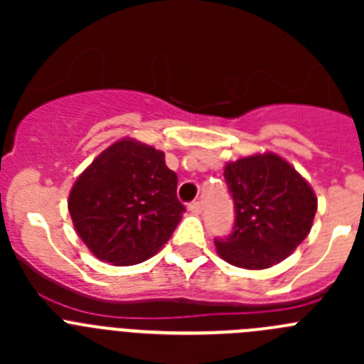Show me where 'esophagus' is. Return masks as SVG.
I'll use <instances>...</instances> for the list:
<instances>
[{"label": "esophagus", "mask_w": 364, "mask_h": 364, "mask_svg": "<svg viewBox=\"0 0 364 364\" xmlns=\"http://www.w3.org/2000/svg\"><path fill=\"white\" fill-rule=\"evenodd\" d=\"M188 210L191 211L193 215H200L202 213V204L198 200H195V202H191V204L188 205Z\"/></svg>", "instance_id": "esophagus-1"}]
</instances>
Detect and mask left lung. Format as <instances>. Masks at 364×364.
I'll list each match as a JSON object with an SVG mask.
<instances>
[{
    "label": "left lung",
    "mask_w": 364,
    "mask_h": 364,
    "mask_svg": "<svg viewBox=\"0 0 364 364\" xmlns=\"http://www.w3.org/2000/svg\"><path fill=\"white\" fill-rule=\"evenodd\" d=\"M235 204L233 231L215 239L230 264L264 269L294 253L311 230L317 198L290 164L273 153L253 154L224 169Z\"/></svg>",
    "instance_id": "left-lung-1"
}]
</instances>
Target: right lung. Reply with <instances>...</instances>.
<instances>
[{
	"label": "right lung",
	"instance_id": "add662e5",
	"mask_svg": "<svg viewBox=\"0 0 364 364\" xmlns=\"http://www.w3.org/2000/svg\"><path fill=\"white\" fill-rule=\"evenodd\" d=\"M176 184L162 151L124 138L74 182L69 213L76 233L104 262H144L171 239L186 211Z\"/></svg>",
	"mask_w": 364,
	"mask_h": 364
}]
</instances>
